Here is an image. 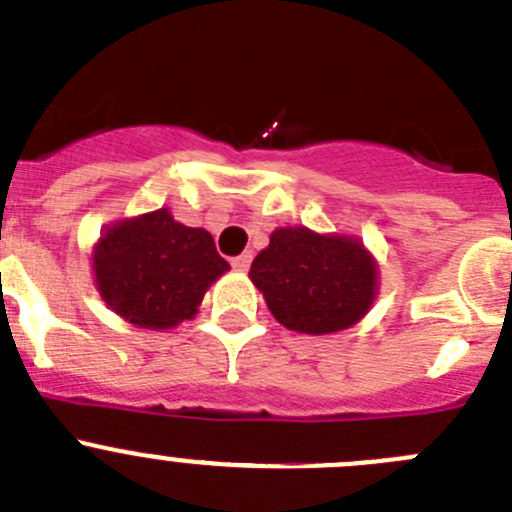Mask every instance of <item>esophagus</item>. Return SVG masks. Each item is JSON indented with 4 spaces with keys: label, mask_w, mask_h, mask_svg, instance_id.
I'll return each instance as SVG.
<instances>
[{
    "label": "esophagus",
    "mask_w": 512,
    "mask_h": 512,
    "mask_svg": "<svg viewBox=\"0 0 512 512\" xmlns=\"http://www.w3.org/2000/svg\"><path fill=\"white\" fill-rule=\"evenodd\" d=\"M250 265H252V252H242L240 257H234V260H232V267H234V270H240V272L250 270Z\"/></svg>",
    "instance_id": "esophagus-1"
}]
</instances>
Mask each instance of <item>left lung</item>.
Masks as SVG:
<instances>
[{
	"mask_svg": "<svg viewBox=\"0 0 512 512\" xmlns=\"http://www.w3.org/2000/svg\"><path fill=\"white\" fill-rule=\"evenodd\" d=\"M250 280L285 328L308 336L351 328L376 298L379 267L364 242L308 227H280L255 257Z\"/></svg>",
	"mask_w": 512,
	"mask_h": 512,
	"instance_id": "1",
	"label": "left lung"
}]
</instances>
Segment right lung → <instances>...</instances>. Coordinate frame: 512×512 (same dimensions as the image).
<instances>
[{"label": "right lung", "mask_w": 512, "mask_h": 512, "mask_svg": "<svg viewBox=\"0 0 512 512\" xmlns=\"http://www.w3.org/2000/svg\"><path fill=\"white\" fill-rule=\"evenodd\" d=\"M227 270L212 234L184 227L169 209L105 227L93 250L95 285L105 305L151 331L194 318L209 285Z\"/></svg>", "instance_id": "1"}]
</instances>
